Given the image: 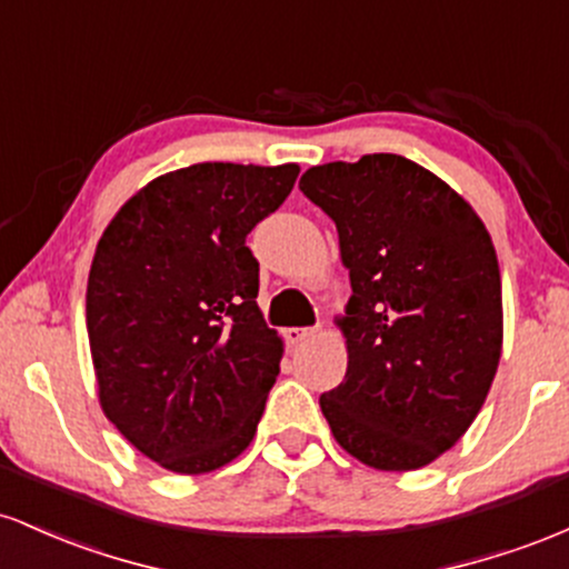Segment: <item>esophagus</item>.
<instances>
[{"mask_svg":"<svg viewBox=\"0 0 569 569\" xmlns=\"http://www.w3.org/2000/svg\"><path fill=\"white\" fill-rule=\"evenodd\" d=\"M312 335H316V329H312V326H291V329L283 331L286 342H289V345L305 342V339H310Z\"/></svg>","mask_w":569,"mask_h":569,"instance_id":"obj_1","label":"esophagus"}]
</instances>
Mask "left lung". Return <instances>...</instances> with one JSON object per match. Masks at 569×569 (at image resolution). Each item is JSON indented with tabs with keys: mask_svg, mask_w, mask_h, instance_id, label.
Listing matches in <instances>:
<instances>
[{
	"mask_svg": "<svg viewBox=\"0 0 569 569\" xmlns=\"http://www.w3.org/2000/svg\"><path fill=\"white\" fill-rule=\"evenodd\" d=\"M299 189L337 224L352 297L348 371L321 396L345 452L415 471L471 428L502 348L500 267L485 221L401 154L310 168Z\"/></svg>",
	"mask_w": 569,
	"mask_h": 569,
	"instance_id": "obj_1",
	"label": "left lung"
}]
</instances>
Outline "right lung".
<instances>
[{
  "mask_svg": "<svg viewBox=\"0 0 569 569\" xmlns=\"http://www.w3.org/2000/svg\"><path fill=\"white\" fill-rule=\"evenodd\" d=\"M299 166L198 162L117 211L88 276L103 415L173 473H208L251 443L283 342L257 305L248 232L289 198Z\"/></svg>",
  "mask_w": 569,
  "mask_h": 569,
  "instance_id": "add662e5",
  "label": "right lung"
}]
</instances>
